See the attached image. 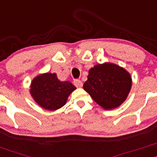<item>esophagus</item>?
Listing matches in <instances>:
<instances>
[{
	"label": "esophagus",
	"mask_w": 157,
	"mask_h": 157,
	"mask_svg": "<svg viewBox=\"0 0 157 157\" xmlns=\"http://www.w3.org/2000/svg\"><path fill=\"white\" fill-rule=\"evenodd\" d=\"M74 85L76 86L77 87H82V85H83V83L80 80H75L74 81Z\"/></svg>",
	"instance_id": "obj_1"
}]
</instances>
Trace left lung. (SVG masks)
I'll list each match as a JSON object with an SVG mask.
<instances>
[{"mask_svg": "<svg viewBox=\"0 0 157 157\" xmlns=\"http://www.w3.org/2000/svg\"><path fill=\"white\" fill-rule=\"evenodd\" d=\"M132 82L130 73L124 67L105 62L89 70L83 88L102 109L112 110L124 103Z\"/></svg>", "mask_w": 157, "mask_h": 157, "instance_id": "1", "label": "left lung"}]
</instances>
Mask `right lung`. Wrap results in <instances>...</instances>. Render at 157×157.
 Returning a JSON list of instances; mask_svg holds the SVG:
<instances>
[{"instance_id":"right-lung-1","label":"right lung","mask_w":157,"mask_h":157,"mask_svg":"<svg viewBox=\"0 0 157 157\" xmlns=\"http://www.w3.org/2000/svg\"><path fill=\"white\" fill-rule=\"evenodd\" d=\"M75 89L71 82L59 80L56 73L45 72L32 80L29 90L32 98L40 107L55 111L67 103L69 96Z\"/></svg>"}]
</instances>
